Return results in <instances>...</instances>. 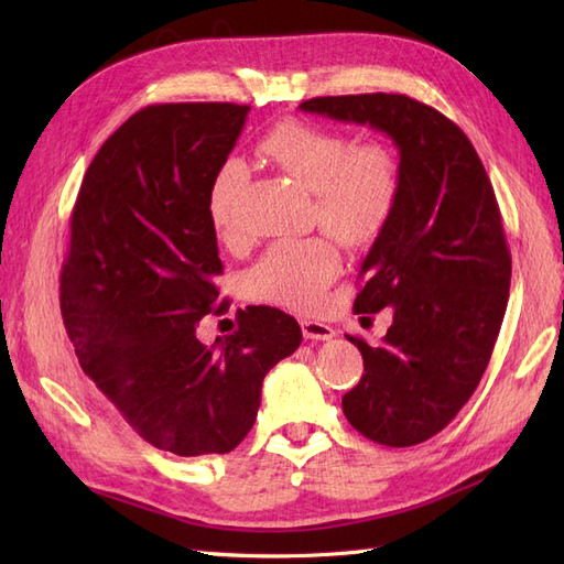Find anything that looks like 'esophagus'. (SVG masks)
I'll list each match as a JSON object with an SVG mask.
<instances>
[{"instance_id": "esophagus-1", "label": "esophagus", "mask_w": 564, "mask_h": 564, "mask_svg": "<svg viewBox=\"0 0 564 564\" xmlns=\"http://www.w3.org/2000/svg\"><path fill=\"white\" fill-rule=\"evenodd\" d=\"M301 329H303V336L311 338V340H329L336 332L329 327V324L324 322H317V319H301Z\"/></svg>"}]
</instances>
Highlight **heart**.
I'll return each mask as SVG.
<instances>
[{
    "label": "heart",
    "mask_w": 564,
    "mask_h": 564,
    "mask_svg": "<svg viewBox=\"0 0 564 564\" xmlns=\"http://www.w3.org/2000/svg\"><path fill=\"white\" fill-rule=\"evenodd\" d=\"M259 155L315 193L317 224L346 247L371 245L395 214L402 191L398 150L386 141L355 143L352 135L303 119H282L256 145ZM245 166L230 160L209 191V218L218 237L237 242L235 207ZM340 270V253L327 237L282 240L247 272L256 301L292 311H315Z\"/></svg>",
    "instance_id": "b5f03b06"
}]
</instances>
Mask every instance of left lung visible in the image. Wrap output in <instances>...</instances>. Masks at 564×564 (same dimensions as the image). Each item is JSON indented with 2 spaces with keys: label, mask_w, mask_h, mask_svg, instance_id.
<instances>
[{
  "label": "left lung",
  "mask_w": 564,
  "mask_h": 564,
  "mask_svg": "<svg viewBox=\"0 0 564 564\" xmlns=\"http://www.w3.org/2000/svg\"><path fill=\"white\" fill-rule=\"evenodd\" d=\"M299 108L369 124L398 145L400 199L355 299L357 315L390 308L392 324L379 346L348 336L365 373L344 395V414L379 445H419L470 400L497 344L510 289L497 195L468 135L414 98L322 96Z\"/></svg>",
  "instance_id": "obj_1"
}]
</instances>
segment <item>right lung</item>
I'll return each instance as SVG.
<instances>
[{
	"instance_id": "right-lung-1",
	"label": "right lung",
	"mask_w": 564,
	"mask_h": 564,
	"mask_svg": "<svg viewBox=\"0 0 564 564\" xmlns=\"http://www.w3.org/2000/svg\"><path fill=\"white\" fill-rule=\"evenodd\" d=\"M249 106L162 104L100 145L70 216L61 315L84 373L152 447L228 454L251 431L265 373L301 344L299 322L249 305L224 348L197 324L226 308L209 191Z\"/></svg>"
}]
</instances>
